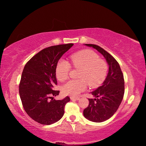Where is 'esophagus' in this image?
Here are the masks:
<instances>
[{"instance_id": "obj_1", "label": "esophagus", "mask_w": 146, "mask_h": 146, "mask_svg": "<svg viewBox=\"0 0 146 146\" xmlns=\"http://www.w3.org/2000/svg\"><path fill=\"white\" fill-rule=\"evenodd\" d=\"M70 99L71 100H78L80 99V98L79 97H70Z\"/></svg>"}]
</instances>
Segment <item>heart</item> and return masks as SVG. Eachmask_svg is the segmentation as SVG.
Returning <instances> with one entry per match:
<instances>
[{
    "label": "heart",
    "mask_w": 146,
    "mask_h": 146,
    "mask_svg": "<svg viewBox=\"0 0 146 146\" xmlns=\"http://www.w3.org/2000/svg\"><path fill=\"white\" fill-rule=\"evenodd\" d=\"M71 63L74 68L80 69L79 80H71L62 86V91L67 95L76 96L87 88V82L91 87L99 85L104 80L108 71L107 64L98 58L95 52L82 50L71 55ZM71 68L67 60L61 59L56 66V76L58 80L67 79Z\"/></svg>",
    "instance_id": "obj_1"
}]
</instances>
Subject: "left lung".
Masks as SVG:
<instances>
[{"instance_id":"left-lung-1","label":"left lung","mask_w":146,"mask_h":146,"mask_svg":"<svg viewBox=\"0 0 146 146\" xmlns=\"http://www.w3.org/2000/svg\"><path fill=\"white\" fill-rule=\"evenodd\" d=\"M85 45L97 49L104 56L109 66L105 80L101 86L91 92L95 98H89V105L83 111L88 120L102 122L111 117L122 102L124 94V79L119 64L112 55L95 44Z\"/></svg>"}]
</instances>
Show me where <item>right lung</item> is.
I'll return each mask as SVG.
<instances>
[{
  "instance_id": "1",
  "label": "right lung",
  "mask_w": 146,
  "mask_h": 146,
  "mask_svg": "<svg viewBox=\"0 0 146 146\" xmlns=\"http://www.w3.org/2000/svg\"><path fill=\"white\" fill-rule=\"evenodd\" d=\"M73 46L60 44L44 48L24 66L19 84L20 97L27 114L41 124L50 125L61 119L65 105L70 101L69 97L58 100L53 97L60 92L54 90L57 84L56 64Z\"/></svg>"
}]
</instances>
